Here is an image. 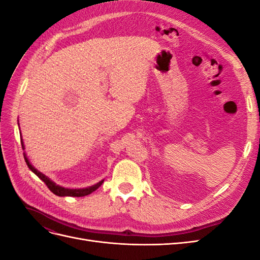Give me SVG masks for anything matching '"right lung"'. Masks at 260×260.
Here are the masks:
<instances>
[{
	"label": "right lung",
	"mask_w": 260,
	"mask_h": 260,
	"mask_svg": "<svg viewBox=\"0 0 260 260\" xmlns=\"http://www.w3.org/2000/svg\"><path fill=\"white\" fill-rule=\"evenodd\" d=\"M18 125H19V123H18ZM21 146H22V149H25V145H23V142H22V138H21ZM23 157H25V160H26L28 168L31 171H32L35 175H37L39 178H40L43 181V182L46 184V186L50 188L51 192H53L55 195H57V196H73V198H81V196L89 195L92 192L98 190V188L102 185V183L104 182V180H102V181H100V182H98L96 184H94L92 186H88V187H83V188H68V187L60 186L55 182H53V181L50 178H48L45 175H43L42 172H40L38 169H36L32 166V165H31V162L29 161L26 153H23Z\"/></svg>",
	"instance_id": "right-lung-1"
}]
</instances>
